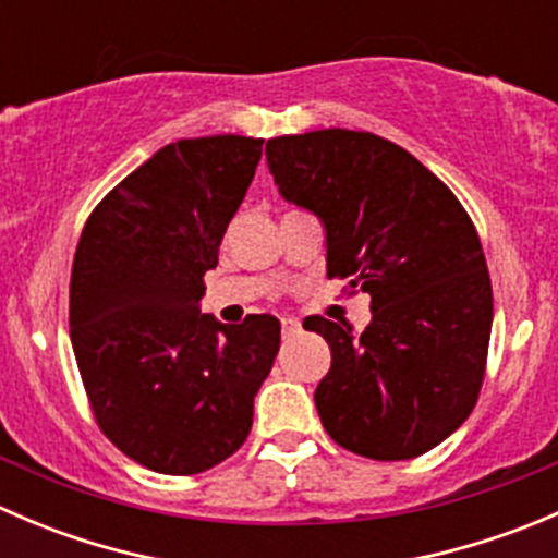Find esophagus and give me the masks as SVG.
I'll return each instance as SVG.
<instances>
[{"instance_id":"esophagus-1","label":"esophagus","mask_w":558,"mask_h":558,"mask_svg":"<svg viewBox=\"0 0 558 558\" xmlns=\"http://www.w3.org/2000/svg\"><path fill=\"white\" fill-rule=\"evenodd\" d=\"M280 331H283V337H291L300 331V320L296 318H283L280 320Z\"/></svg>"}]
</instances>
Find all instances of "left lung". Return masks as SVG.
I'll return each instance as SVG.
<instances>
[{"instance_id":"obj_1","label":"left lung","mask_w":558,"mask_h":558,"mask_svg":"<svg viewBox=\"0 0 558 558\" xmlns=\"http://www.w3.org/2000/svg\"><path fill=\"white\" fill-rule=\"evenodd\" d=\"M280 196L315 213L326 275L369 294L364 331L305 318L331 348L315 408L331 440L378 461L432 451L477 402L494 300L481 238L453 191L369 132L267 140Z\"/></svg>"}]
</instances>
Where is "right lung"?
<instances>
[{
	"label": "right lung",
	"instance_id": "right-lung-1",
	"mask_svg": "<svg viewBox=\"0 0 558 558\" xmlns=\"http://www.w3.org/2000/svg\"><path fill=\"white\" fill-rule=\"evenodd\" d=\"M264 140H178L94 207L72 262L70 337L107 440L161 475H196L245 442L280 348L275 315L199 311L205 272Z\"/></svg>",
	"mask_w": 558,
	"mask_h": 558
}]
</instances>
